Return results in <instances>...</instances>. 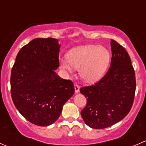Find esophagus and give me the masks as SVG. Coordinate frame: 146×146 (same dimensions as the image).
Wrapping results in <instances>:
<instances>
[{
    "instance_id": "1",
    "label": "esophagus",
    "mask_w": 146,
    "mask_h": 146,
    "mask_svg": "<svg viewBox=\"0 0 146 146\" xmlns=\"http://www.w3.org/2000/svg\"><path fill=\"white\" fill-rule=\"evenodd\" d=\"M74 88H75V93H78L79 90H80V87H79L78 85L76 84V83H75Z\"/></svg>"
}]
</instances>
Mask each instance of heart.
<instances>
[{"instance_id":"heart-1","label":"heart","mask_w":146,"mask_h":146,"mask_svg":"<svg viewBox=\"0 0 146 146\" xmlns=\"http://www.w3.org/2000/svg\"><path fill=\"white\" fill-rule=\"evenodd\" d=\"M66 58L60 59L62 69L73 73L79 69L80 76L87 82L98 80L106 72L110 62L108 50L98 45L78 46L69 50Z\"/></svg>"}]
</instances>
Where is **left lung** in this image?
I'll use <instances>...</instances> for the list:
<instances>
[{"instance_id": "8db88e82", "label": "left lung", "mask_w": 146, "mask_h": 146, "mask_svg": "<svg viewBox=\"0 0 146 146\" xmlns=\"http://www.w3.org/2000/svg\"><path fill=\"white\" fill-rule=\"evenodd\" d=\"M112 58L104 76L94 85L80 88L87 98L81 111L86 125L103 129L123 119L131 111L135 97V71L129 55L122 46L111 40Z\"/></svg>"}]
</instances>
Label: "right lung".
<instances>
[{
    "instance_id": "obj_1",
    "label": "right lung",
    "mask_w": 146,
    "mask_h": 146,
    "mask_svg": "<svg viewBox=\"0 0 146 146\" xmlns=\"http://www.w3.org/2000/svg\"><path fill=\"white\" fill-rule=\"evenodd\" d=\"M60 47L58 39H33L19 50L11 70L13 102L25 119L39 126L57 121L75 92L73 82L55 72Z\"/></svg>"
}]
</instances>
